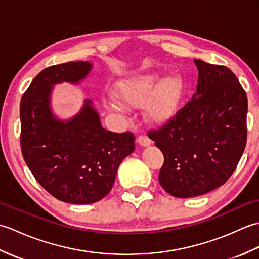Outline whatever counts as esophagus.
<instances>
[{
    "mask_svg": "<svg viewBox=\"0 0 259 259\" xmlns=\"http://www.w3.org/2000/svg\"><path fill=\"white\" fill-rule=\"evenodd\" d=\"M137 141H138V144L142 147H147V146H150L151 145V140L148 138V137L141 135L139 136L138 138H137Z\"/></svg>",
    "mask_w": 259,
    "mask_h": 259,
    "instance_id": "1",
    "label": "esophagus"
}]
</instances>
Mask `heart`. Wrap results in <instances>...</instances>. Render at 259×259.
<instances>
[{
  "label": "heart",
  "mask_w": 259,
  "mask_h": 259,
  "mask_svg": "<svg viewBox=\"0 0 259 259\" xmlns=\"http://www.w3.org/2000/svg\"><path fill=\"white\" fill-rule=\"evenodd\" d=\"M160 81L158 72H146L128 76L118 82L117 98L130 106L138 107L145 103L148 119L163 122L171 118L183 96V81L178 76H169ZM111 107L117 108L114 104Z\"/></svg>",
  "instance_id": "b5f03b06"
}]
</instances>
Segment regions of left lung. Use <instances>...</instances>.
Masks as SVG:
<instances>
[{"instance_id": "obj_1", "label": "left lung", "mask_w": 259, "mask_h": 259, "mask_svg": "<svg viewBox=\"0 0 259 259\" xmlns=\"http://www.w3.org/2000/svg\"><path fill=\"white\" fill-rule=\"evenodd\" d=\"M198 83L191 100L149 138L163 153L159 183L178 198L224 185L247 142V96L232 71L195 59Z\"/></svg>"}]
</instances>
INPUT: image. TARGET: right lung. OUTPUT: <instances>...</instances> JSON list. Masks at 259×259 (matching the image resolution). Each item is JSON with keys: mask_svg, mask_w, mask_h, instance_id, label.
<instances>
[{"mask_svg": "<svg viewBox=\"0 0 259 259\" xmlns=\"http://www.w3.org/2000/svg\"><path fill=\"white\" fill-rule=\"evenodd\" d=\"M92 68L87 61L42 70L23 93L20 106L21 150L36 181L57 199L87 205L111 190L121 161L135 150L133 133L103 128L90 100L68 121L50 108L52 85L78 84Z\"/></svg>", "mask_w": 259, "mask_h": 259, "instance_id": "add662e5", "label": "right lung"}]
</instances>
